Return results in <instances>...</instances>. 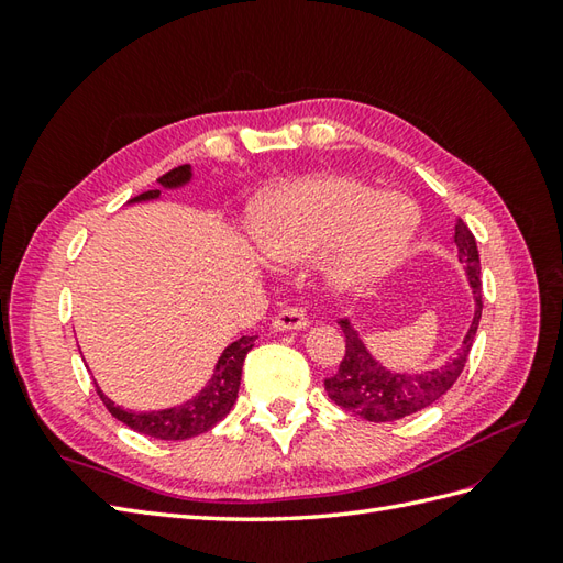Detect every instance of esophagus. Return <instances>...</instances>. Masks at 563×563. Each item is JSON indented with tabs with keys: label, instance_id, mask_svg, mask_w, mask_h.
<instances>
[{
	"label": "esophagus",
	"instance_id": "34e87169",
	"mask_svg": "<svg viewBox=\"0 0 563 563\" xmlns=\"http://www.w3.org/2000/svg\"><path fill=\"white\" fill-rule=\"evenodd\" d=\"M309 324L307 317L300 312V309L295 307H285L278 312V317L273 319V329L275 331H297V329H305Z\"/></svg>",
	"mask_w": 563,
	"mask_h": 563
}]
</instances>
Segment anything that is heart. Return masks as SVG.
<instances>
[{
    "label": "heart",
    "instance_id": "obj_1",
    "mask_svg": "<svg viewBox=\"0 0 563 563\" xmlns=\"http://www.w3.org/2000/svg\"><path fill=\"white\" fill-rule=\"evenodd\" d=\"M416 230V208L404 196L339 174L283 186L254 220L256 244L275 263H305L333 249L331 278L343 290L367 288L397 266Z\"/></svg>",
    "mask_w": 563,
    "mask_h": 563
}]
</instances>
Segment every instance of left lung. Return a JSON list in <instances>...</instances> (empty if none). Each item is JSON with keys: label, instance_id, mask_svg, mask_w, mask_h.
<instances>
[{"label": "left lung", "instance_id": "1", "mask_svg": "<svg viewBox=\"0 0 563 563\" xmlns=\"http://www.w3.org/2000/svg\"><path fill=\"white\" fill-rule=\"evenodd\" d=\"M454 244H457V258L464 263L466 283L474 295V317L470 331L464 333V341L445 365L426 373H397L382 365L377 357L367 351L361 333L351 324V319H341L339 324L345 336V353L339 365V373L324 379V387L331 401L343 406L345 411L365 418L373 423L399 421L404 416L423 411L426 406L435 404L445 394L457 377L462 375L466 357H470L472 343L479 329L482 319V263L476 239L462 220L454 227Z\"/></svg>", "mask_w": 563, "mask_h": 563}]
</instances>
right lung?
<instances>
[{
	"mask_svg": "<svg viewBox=\"0 0 563 563\" xmlns=\"http://www.w3.org/2000/svg\"><path fill=\"white\" fill-rule=\"evenodd\" d=\"M190 178H194V172H190V164L176 166L169 174H164L159 178V188L145 190L135 198H130L128 202H145V200H157L162 188L174 190L186 186ZM256 336H242L234 343L227 345L222 355L214 363V373L208 379V385L202 387L194 399L184 401L181 406H172V409H162V411H128L115 406L106 394L97 387L101 401L106 404L118 421L125 423L128 428L137 430L142 435L157 438V440H188L200 433H208V430L220 423L222 418L232 411V406L236 401V391H239V382H242V367H244V357L246 353L254 349Z\"/></svg>",
	"mask_w": 563,
	"mask_h": 563,
	"instance_id": "1",
	"label": "right lung"
}]
</instances>
